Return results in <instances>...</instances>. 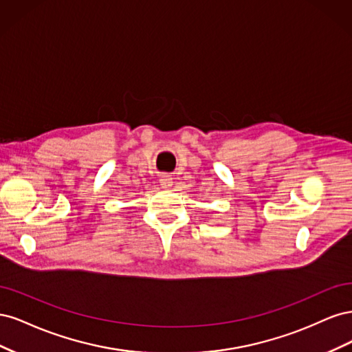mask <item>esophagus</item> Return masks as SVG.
Here are the masks:
<instances>
[{"mask_svg": "<svg viewBox=\"0 0 352 352\" xmlns=\"http://www.w3.org/2000/svg\"><path fill=\"white\" fill-rule=\"evenodd\" d=\"M160 185H162L163 188H170L173 185V177L170 175H163L162 177H160Z\"/></svg>", "mask_w": 352, "mask_h": 352, "instance_id": "1", "label": "esophagus"}]
</instances>
